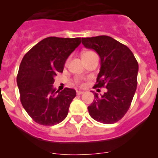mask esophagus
Instances as JSON below:
<instances>
[{"instance_id":"1","label":"esophagus","mask_w":158,"mask_h":158,"mask_svg":"<svg viewBox=\"0 0 158 158\" xmlns=\"http://www.w3.org/2000/svg\"><path fill=\"white\" fill-rule=\"evenodd\" d=\"M84 92L83 91H77V95H81L83 94Z\"/></svg>"}]
</instances>
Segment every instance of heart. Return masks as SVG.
I'll return each instance as SVG.
<instances>
[{"label":"heart","instance_id":"b5f03b06","mask_svg":"<svg viewBox=\"0 0 158 158\" xmlns=\"http://www.w3.org/2000/svg\"><path fill=\"white\" fill-rule=\"evenodd\" d=\"M95 54L94 52H93V51H85V52H84L83 53V55H82V57L85 56V55H88V54ZM76 83L77 84V85H81V81L77 80L76 81Z\"/></svg>","mask_w":158,"mask_h":158}]
</instances>
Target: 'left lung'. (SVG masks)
<instances>
[{"mask_svg": "<svg viewBox=\"0 0 158 158\" xmlns=\"http://www.w3.org/2000/svg\"><path fill=\"white\" fill-rule=\"evenodd\" d=\"M82 44L93 49L100 58V70L95 88L107 89L88 107L89 115L97 122L112 124L120 120L129 109L138 84L139 64L127 46L113 38L100 35L82 38Z\"/></svg>", "mask_w": 158, "mask_h": 158, "instance_id": "8db88e82", "label": "left lung"}]
</instances>
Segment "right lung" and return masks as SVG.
I'll list each match as a JSON object with an SVG mask.
<instances>
[{
    "mask_svg": "<svg viewBox=\"0 0 158 158\" xmlns=\"http://www.w3.org/2000/svg\"><path fill=\"white\" fill-rule=\"evenodd\" d=\"M81 38L47 37L26 53L18 71L17 85L25 111L35 123L53 126L63 121L74 89L53 88L54 77L62 73L71 53L81 44Z\"/></svg>",
    "mask_w": 158,
    "mask_h": 158,
    "instance_id": "add662e5",
    "label": "right lung"
}]
</instances>
